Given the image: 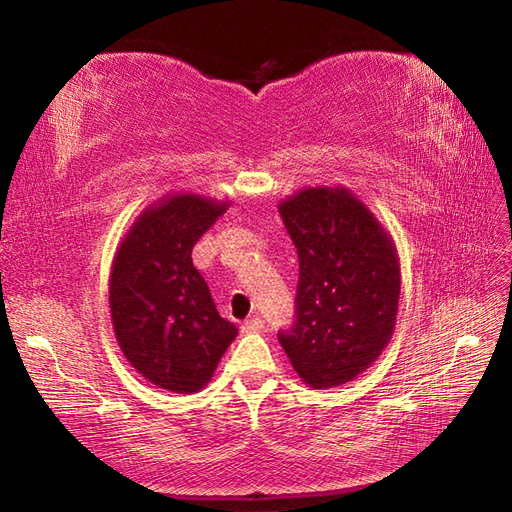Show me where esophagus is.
<instances>
[{"label":"esophagus","instance_id":"esophagus-1","mask_svg":"<svg viewBox=\"0 0 512 512\" xmlns=\"http://www.w3.org/2000/svg\"><path fill=\"white\" fill-rule=\"evenodd\" d=\"M262 327H265V322H262V318H247V320H243V324H241V331L243 333H258Z\"/></svg>","mask_w":512,"mask_h":512}]
</instances>
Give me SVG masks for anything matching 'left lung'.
<instances>
[{"instance_id":"8db88e82","label":"left lung","mask_w":512,"mask_h":512,"mask_svg":"<svg viewBox=\"0 0 512 512\" xmlns=\"http://www.w3.org/2000/svg\"><path fill=\"white\" fill-rule=\"evenodd\" d=\"M299 252L297 322L280 333L292 369L312 389L354 380L389 346L401 273L391 232L346 185L280 200Z\"/></svg>"}]
</instances>
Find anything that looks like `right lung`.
I'll use <instances>...</instances> for the list:
<instances>
[{
    "label": "right lung",
    "instance_id": "obj_1",
    "mask_svg": "<svg viewBox=\"0 0 512 512\" xmlns=\"http://www.w3.org/2000/svg\"><path fill=\"white\" fill-rule=\"evenodd\" d=\"M230 200L166 194L136 215L121 237L108 280L117 344L147 382L170 393H198L239 329L224 320L192 247Z\"/></svg>",
    "mask_w": 512,
    "mask_h": 512
}]
</instances>
